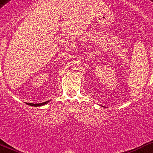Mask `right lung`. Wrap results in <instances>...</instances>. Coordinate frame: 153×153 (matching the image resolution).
Wrapping results in <instances>:
<instances>
[{
	"label": "right lung",
	"mask_w": 153,
	"mask_h": 153,
	"mask_svg": "<svg viewBox=\"0 0 153 153\" xmlns=\"http://www.w3.org/2000/svg\"><path fill=\"white\" fill-rule=\"evenodd\" d=\"M50 101H45V102H43V103H26L28 105H29V106H43V105H45L47 104V103H48V102Z\"/></svg>",
	"instance_id": "right-lung-1"
}]
</instances>
